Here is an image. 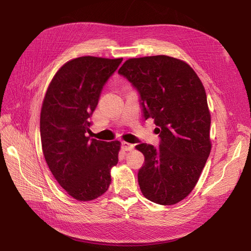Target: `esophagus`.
<instances>
[{"label": "esophagus", "instance_id": "esophagus-1", "mask_svg": "<svg viewBox=\"0 0 251 251\" xmlns=\"http://www.w3.org/2000/svg\"><path fill=\"white\" fill-rule=\"evenodd\" d=\"M122 149L124 151H132L134 149V144H131V143H127L126 141H123L122 142Z\"/></svg>", "mask_w": 251, "mask_h": 251}]
</instances>
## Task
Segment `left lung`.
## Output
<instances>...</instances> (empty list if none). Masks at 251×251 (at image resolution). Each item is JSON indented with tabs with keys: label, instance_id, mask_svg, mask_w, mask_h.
<instances>
[{
	"label": "left lung",
	"instance_id": "1",
	"mask_svg": "<svg viewBox=\"0 0 251 251\" xmlns=\"http://www.w3.org/2000/svg\"><path fill=\"white\" fill-rule=\"evenodd\" d=\"M118 74L139 93L143 117L154 119L160 134L159 148L136 145L144 154L141 192L155 203H177L195 187L211 151L203 85L190 65L164 55L128 59Z\"/></svg>",
	"mask_w": 251,
	"mask_h": 251
}]
</instances>
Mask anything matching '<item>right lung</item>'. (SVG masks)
<instances>
[{"label":"right lung","instance_id":"obj_1","mask_svg":"<svg viewBox=\"0 0 251 251\" xmlns=\"http://www.w3.org/2000/svg\"><path fill=\"white\" fill-rule=\"evenodd\" d=\"M122 61L92 56L71 60L54 75L42 102L43 155L59 185L76 201L105 193L118 162L119 141L91 139L86 133L103 86Z\"/></svg>","mask_w":251,"mask_h":251}]
</instances>
